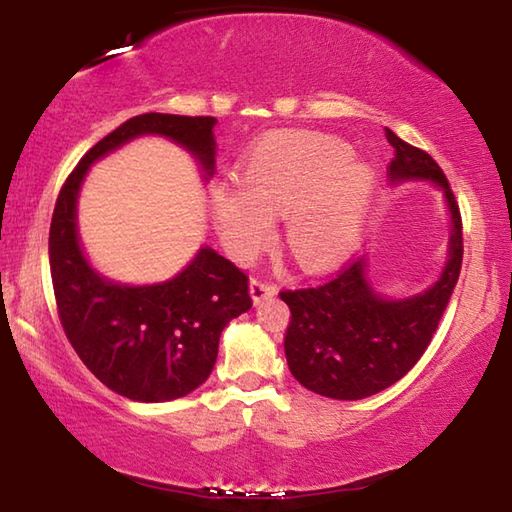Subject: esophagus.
Wrapping results in <instances>:
<instances>
[{
    "instance_id": "34e87169",
    "label": "esophagus",
    "mask_w": 512,
    "mask_h": 512,
    "mask_svg": "<svg viewBox=\"0 0 512 512\" xmlns=\"http://www.w3.org/2000/svg\"><path fill=\"white\" fill-rule=\"evenodd\" d=\"M277 295V288L273 284H268V281L262 279H250V297H253L255 303H262L268 297H275Z\"/></svg>"
}]
</instances>
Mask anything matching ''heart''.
Returning a JSON list of instances; mask_svg holds the SVG:
<instances>
[{
  "label": "heart",
  "mask_w": 512,
  "mask_h": 512,
  "mask_svg": "<svg viewBox=\"0 0 512 512\" xmlns=\"http://www.w3.org/2000/svg\"><path fill=\"white\" fill-rule=\"evenodd\" d=\"M374 165L328 134H279L259 143L244 182L228 178L209 191V211L228 255L248 262L286 215V244L297 264L323 270L354 248L376 193Z\"/></svg>",
  "instance_id": "heart-1"
}]
</instances>
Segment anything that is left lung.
Returning <instances> with one entry per match:
<instances>
[{
    "instance_id": "8db88e82",
    "label": "left lung",
    "mask_w": 512,
    "mask_h": 512,
    "mask_svg": "<svg viewBox=\"0 0 512 512\" xmlns=\"http://www.w3.org/2000/svg\"><path fill=\"white\" fill-rule=\"evenodd\" d=\"M396 149L389 165L394 187L429 182L442 191L449 213L447 259L438 279L409 297H387L369 277L367 257L347 264L321 286L284 290L290 308L284 336L286 361L299 383L334 400H361L391 387L420 361L458 284L462 220L449 180L427 151L387 129Z\"/></svg>"
}]
</instances>
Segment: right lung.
<instances>
[{
    "label": "right lung",
    "instance_id": "add662e5",
    "mask_svg": "<svg viewBox=\"0 0 512 512\" xmlns=\"http://www.w3.org/2000/svg\"><path fill=\"white\" fill-rule=\"evenodd\" d=\"M213 116L140 114L99 140L65 180L50 224V275L61 325L85 367L136 402L191 394L211 376L220 334L253 306L248 277L211 246L158 284H121L92 266L79 237V195L90 167L129 140L162 136L215 173Z\"/></svg>",
    "mask_w": 512,
    "mask_h": 512
}]
</instances>
